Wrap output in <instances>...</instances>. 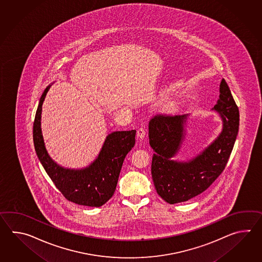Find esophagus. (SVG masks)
<instances>
[{"instance_id":"obj_1","label":"esophagus","mask_w":262,"mask_h":262,"mask_svg":"<svg viewBox=\"0 0 262 262\" xmlns=\"http://www.w3.org/2000/svg\"><path fill=\"white\" fill-rule=\"evenodd\" d=\"M145 132L144 128H139L138 131H137V137L139 138V139H143L145 137Z\"/></svg>"}]
</instances>
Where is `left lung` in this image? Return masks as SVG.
I'll use <instances>...</instances> for the list:
<instances>
[{"mask_svg":"<svg viewBox=\"0 0 262 262\" xmlns=\"http://www.w3.org/2000/svg\"><path fill=\"white\" fill-rule=\"evenodd\" d=\"M219 99L212 111L222 120V131L211 144L186 161L174 160L186 136L188 114L156 115L149 123V139L155 151L151 177L157 194L169 204L200 195L223 172L239 131V110L222 78Z\"/></svg>","mask_w":262,"mask_h":262,"instance_id":"1","label":"left lung"}]
</instances>
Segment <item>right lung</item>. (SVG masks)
Returning <instances> with one entry per match:
<instances>
[{"instance_id": "obj_1", "label": "right lung", "mask_w": 262, "mask_h": 262, "mask_svg": "<svg viewBox=\"0 0 262 262\" xmlns=\"http://www.w3.org/2000/svg\"><path fill=\"white\" fill-rule=\"evenodd\" d=\"M50 84L41 95L34 123L35 152L46 172L63 196L78 205L100 207L112 198L123 160L135 145L136 130L108 134L97 157L83 168L61 167L50 157L41 129L42 105Z\"/></svg>"}]
</instances>
